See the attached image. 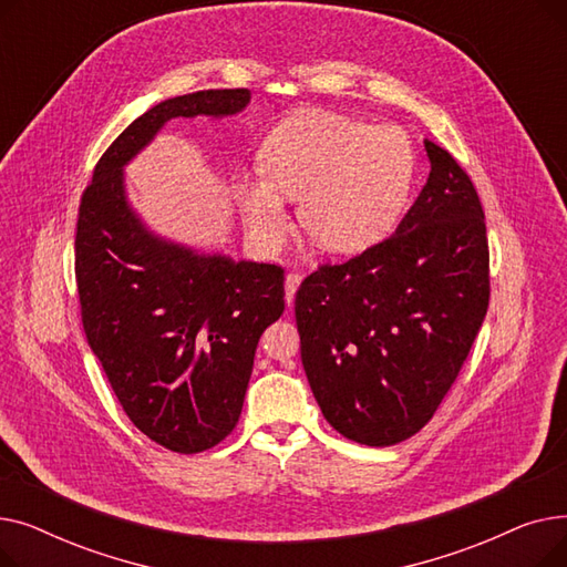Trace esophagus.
Segmentation results:
<instances>
[{"instance_id": "esophagus-1", "label": "esophagus", "mask_w": 567, "mask_h": 567, "mask_svg": "<svg viewBox=\"0 0 567 567\" xmlns=\"http://www.w3.org/2000/svg\"><path fill=\"white\" fill-rule=\"evenodd\" d=\"M299 285H301L299 274H287V278H285V301H287V306L293 303V296H296V289H299Z\"/></svg>"}]
</instances>
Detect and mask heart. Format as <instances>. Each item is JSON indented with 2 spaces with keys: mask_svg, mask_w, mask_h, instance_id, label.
I'll list each match as a JSON object with an SVG mask.
<instances>
[{
  "mask_svg": "<svg viewBox=\"0 0 567 567\" xmlns=\"http://www.w3.org/2000/svg\"><path fill=\"white\" fill-rule=\"evenodd\" d=\"M259 165L261 174L241 176L238 195L264 248H278L287 236V195L301 199V227L319 248L359 252L398 223L419 156L402 126L312 107L289 114L266 135Z\"/></svg>",
  "mask_w": 567,
  "mask_h": 567,
  "instance_id": "b5f03b06",
  "label": "heart"
}]
</instances>
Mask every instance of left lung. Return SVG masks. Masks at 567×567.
<instances>
[{"label": "left lung", "mask_w": 567, "mask_h": 567, "mask_svg": "<svg viewBox=\"0 0 567 567\" xmlns=\"http://www.w3.org/2000/svg\"><path fill=\"white\" fill-rule=\"evenodd\" d=\"M430 176L381 244L323 264L296 291L301 361L342 436L393 445L421 432L451 391L489 306V248L478 193L425 140Z\"/></svg>", "instance_id": "1"}]
</instances>
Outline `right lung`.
<instances>
[{
  "label": "right lung",
  "mask_w": 567,
  "mask_h": 567,
  "mask_svg": "<svg viewBox=\"0 0 567 567\" xmlns=\"http://www.w3.org/2000/svg\"><path fill=\"white\" fill-rule=\"evenodd\" d=\"M248 103V89H206L146 110L107 146L80 202L86 342L131 423L184 455L214 449L236 427L257 342L285 310V271L148 231L126 199L124 165L169 118L229 116Z\"/></svg>",
  "instance_id": "right-lung-1"
}]
</instances>
